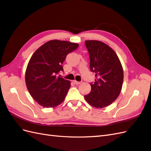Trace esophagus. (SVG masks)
<instances>
[{
    "mask_svg": "<svg viewBox=\"0 0 151 151\" xmlns=\"http://www.w3.org/2000/svg\"><path fill=\"white\" fill-rule=\"evenodd\" d=\"M73 82H74V84H75L76 85H78L81 83V82H78V81H74Z\"/></svg>",
    "mask_w": 151,
    "mask_h": 151,
    "instance_id": "esophagus-1",
    "label": "esophagus"
}]
</instances>
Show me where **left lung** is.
I'll list each match as a JSON object with an SVG mask.
<instances>
[{"instance_id": "8db88e82", "label": "left lung", "mask_w": 151, "mask_h": 151, "mask_svg": "<svg viewBox=\"0 0 151 151\" xmlns=\"http://www.w3.org/2000/svg\"><path fill=\"white\" fill-rule=\"evenodd\" d=\"M90 59L91 71L95 73L91 90L84 95L92 106L102 108L110 105L119 95L123 82V69L115 51L97 40L85 41Z\"/></svg>"}]
</instances>
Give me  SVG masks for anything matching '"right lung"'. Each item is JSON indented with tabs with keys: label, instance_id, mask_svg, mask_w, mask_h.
<instances>
[{
	"label": "right lung",
	"instance_id": "right-lung-1",
	"mask_svg": "<svg viewBox=\"0 0 151 151\" xmlns=\"http://www.w3.org/2000/svg\"><path fill=\"white\" fill-rule=\"evenodd\" d=\"M78 45L67 41L50 40L32 56L25 73V82L32 97L43 107H56L65 99L70 82L56 75L63 70L62 64L67 54Z\"/></svg>",
	"mask_w": 151,
	"mask_h": 151
}]
</instances>
